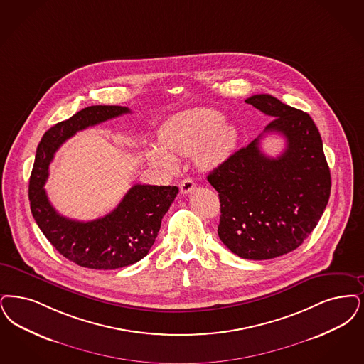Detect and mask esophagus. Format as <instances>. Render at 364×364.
Masks as SVG:
<instances>
[{
    "mask_svg": "<svg viewBox=\"0 0 364 364\" xmlns=\"http://www.w3.org/2000/svg\"><path fill=\"white\" fill-rule=\"evenodd\" d=\"M193 188H195V183H193V180L189 178V177L184 178V180L181 181V184H180V191H181V193H184V195L189 193Z\"/></svg>",
    "mask_w": 364,
    "mask_h": 364,
    "instance_id": "34e87169",
    "label": "esophagus"
}]
</instances>
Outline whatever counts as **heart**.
I'll list each match as a JSON object with an SVG mask.
<instances>
[{
  "instance_id": "1",
  "label": "heart",
  "mask_w": 364,
  "mask_h": 364,
  "mask_svg": "<svg viewBox=\"0 0 364 364\" xmlns=\"http://www.w3.org/2000/svg\"><path fill=\"white\" fill-rule=\"evenodd\" d=\"M238 141L237 127L223 122V115L211 108H193L169 117L159 131L157 147L145 150L151 165L172 169L175 157L196 153L198 164L215 168L232 154Z\"/></svg>"
}]
</instances>
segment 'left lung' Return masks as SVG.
Instances as JSON below:
<instances>
[{"instance_id": "left-lung-1", "label": "left lung", "mask_w": 364, "mask_h": 364, "mask_svg": "<svg viewBox=\"0 0 364 364\" xmlns=\"http://www.w3.org/2000/svg\"><path fill=\"white\" fill-rule=\"evenodd\" d=\"M245 102L274 117L264 132H279L286 149L277 159L260 138L237 150L207 176L218 191V235L237 256L267 260L299 247L314 230L331 195V171L313 119L271 95Z\"/></svg>"}]
</instances>
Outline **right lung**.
Instances as JSON below:
<instances>
[{
  "label": "right lung",
  "mask_w": 364,
  "mask_h": 364,
  "mask_svg": "<svg viewBox=\"0 0 364 364\" xmlns=\"http://www.w3.org/2000/svg\"><path fill=\"white\" fill-rule=\"evenodd\" d=\"M130 112L120 105L87 107L46 131L36 149L29 177L31 213L51 245L80 267L117 269L144 259L160 232L162 217L178 193L175 186L135 184L114 211L87 222L62 217L50 203L43 187L59 146L77 131Z\"/></svg>",
  "instance_id": "1"
}]
</instances>
